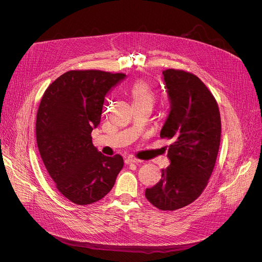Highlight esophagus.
Instances as JSON below:
<instances>
[{
    "label": "esophagus",
    "mask_w": 262,
    "mask_h": 262,
    "mask_svg": "<svg viewBox=\"0 0 262 262\" xmlns=\"http://www.w3.org/2000/svg\"><path fill=\"white\" fill-rule=\"evenodd\" d=\"M125 164L126 165H129V164H138V163H141V161L140 160H138V159H135V158H133V157H128L127 159H125Z\"/></svg>",
    "instance_id": "esophagus-1"
}]
</instances>
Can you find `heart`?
<instances>
[{"instance_id":"obj_1","label":"heart","mask_w":262,"mask_h":262,"mask_svg":"<svg viewBox=\"0 0 262 262\" xmlns=\"http://www.w3.org/2000/svg\"><path fill=\"white\" fill-rule=\"evenodd\" d=\"M128 96L134 107L152 106L156 102V92L152 86L144 80L136 81L128 89Z\"/></svg>"}]
</instances>
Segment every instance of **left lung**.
I'll return each mask as SVG.
<instances>
[{
  "label": "left lung",
  "instance_id": "8db88e82",
  "mask_svg": "<svg viewBox=\"0 0 262 262\" xmlns=\"http://www.w3.org/2000/svg\"><path fill=\"white\" fill-rule=\"evenodd\" d=\"M163 76L170 112L160 136L173 141L170 165L145 196L159 209L175 210L194 202L207 185L219 152L221 117L213 95L195 74L167 69Z\"/></svg>",
  "mask_w": 262,
  "mask_h": 262
}]
</instances>
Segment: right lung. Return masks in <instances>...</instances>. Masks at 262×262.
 Segmentation results:
<instances>
[{
    "instance_id": "add662e5",
    "label": "right lung",
    "mask_w": 262,
    "mask_h": 262,
    "mask_svg": "<svg viewBox=\"0 0 262 262\" xmlns=\"http://www.w3.org/2000/svg\"><path fill=\"white\" fill-rule=\"evenodd\" d=\"M123 73L70 70L46 90L36 119L42 162L58 191L71 202L87 205L113 188L123 167L121 156L105 157L92 143L104 98L125 79Z\"/></svg>"
}]
</instances>
